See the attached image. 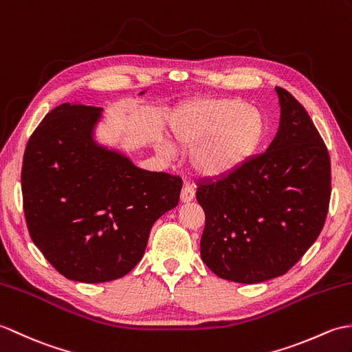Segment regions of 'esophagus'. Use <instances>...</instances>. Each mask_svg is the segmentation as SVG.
<instances>
[{
	"instance_id": "esophagus-1",
	"label": "esophagus",
	"mask_w": 352,
	"mask_h": 352,
	"mask_svg": "<svg viewBox=\"0 0 352 352\" xmlns=\"http://www.w3.org/2000/svg\"><path fill=\"white\" fill-rule=\"evenodd\" d=\"M194 199V190L191 188L190 185H184V188L181 191V201L188 203Z\"/></svg>"
}]
</instances>
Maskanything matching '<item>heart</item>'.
<instances>
[{"instance_id":"obj_1","label":"heart","mask_w":352,"mask_h":352,"mask_svg":"<svg viewBox=\"0 0 352 352\" xmlns=\"http://www.w3.org/2000/svg\"><path fill=\"white\" fill-rule=\"evenodd\" d=\"M171 137L179 149H192L194 170L203 177L235 175L252 162L265 144L268 124L263 114L242 99H194L171 117ZM162 155L171 151L158 147Z\"/></svg>"}]
</instances>
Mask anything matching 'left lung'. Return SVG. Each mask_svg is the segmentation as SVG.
Returning <instances> with one entry per match:
<instances>
[{"label": "left lung", "instance_id": "1", "mask_svg": "<svg viewBox=\"0 0 352 352\" xmlns=\"http://www.w3.org/2000/svg\"><path fill=\"white\" fill-rule=\"evenodd\" d=\"M280 126L267 152L235 175L203 181L200 254L218 277L261 283L283 276L321 233L331 196L330 155L298 100L276 87Z\"/></svg>", "mask_w": 352, "mask_h": 352}]
</instances>
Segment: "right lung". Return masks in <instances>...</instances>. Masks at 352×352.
<instances>
[{"label":"right lung","mask_w":352,"mask_h":352,"mask_svg":"<svg viewBox=\"0 0 352 352\" xmlns=\"http://www.w3.org/2000/svg\"><path fill=\"white\" fill-rule=\"evenodd\" d=\"M100 111L54 108L31 134L21 173L31 239L61 276L82 283L126 276L182 190L181 177L138 168L99 146L93 128Z\"/></svg>","instance_id":"right-lung-1"}]
</instances>
